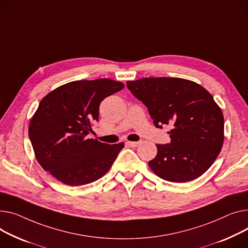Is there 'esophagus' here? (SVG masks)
<instances>
[{
  "instance_id": "esophagus-1",
  "label": "esophagus",
  "mask_w": 248,
  "mask_h": 248,
  "mask_svg": "<svg viewBox=\"0 0 248 248\" xmlns=\"http://www.w3.org/2000/svg\"><path fill=\"white\" fill-rule=\"evenodd\" d=\"M139 143H140L139 141H126V144L130 147H136L139 145Z\"/></svg>"
}]
</instances>
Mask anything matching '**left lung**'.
<instances>
[{"instance_id": "1", "label": "left lung", "mask_w": 248, "mask_h": 248, "mask_svg": "<svg viewBox=\"0 0 248 248\" xmlns=\"http://www.w3.org/2000/svg\"><path fill=\"white\" fill-rule=\"evenodd\" d=\"M126 87L148 109L155 127L169 125L170 143L156 144L148 167L160 178L186 183L203 174L219 155L223 114L212 95L196 82L179 78H143Z\"/></svg>"}]
</instances>
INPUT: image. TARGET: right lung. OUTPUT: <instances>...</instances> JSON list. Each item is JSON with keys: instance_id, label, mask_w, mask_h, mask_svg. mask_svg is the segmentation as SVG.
I'll return each instance as SVG.
<instances>
[{"instance_id": "1", "label": "right lung", "mask_w": 248, "mask_h": 248, "mask_svg": "<svg viewBox=\"0 0 248 248\" xmlns=\"http://www.w3.org/2000/svg\"><path fill=\"white\" fill-rule=\"evenodd\" d=\"M108 78L75 80L48 93L30 122L29 138L41 167L62 184L88 185L111 168L124 142L89 139L103 100L123 90Z\"/></svg>"}]
</instances>
